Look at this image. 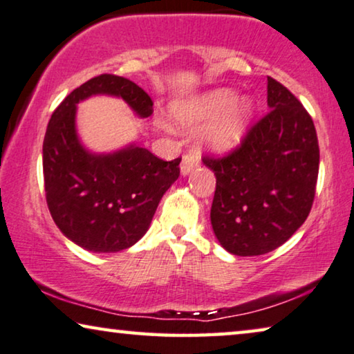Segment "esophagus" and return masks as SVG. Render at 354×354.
Segmentation results:
<instances>
[{
	"label": "esophagus",
	"mask_w": 354,
	"mask_h": 354,
	"mask_svg": "<svg viewBox=\"0 0 354 354\" xmlns=\"http://www.w3.org/2000/svg\"><path fill=\"white\" fill-rule=\"evenodd\" d=\"M196 166H198V155H194V153H187V155H183L182 165H180V171L183 176H187V174L192 172Z\"/></svg>",
	"instance_id": "34e87169"
}]
</instances>
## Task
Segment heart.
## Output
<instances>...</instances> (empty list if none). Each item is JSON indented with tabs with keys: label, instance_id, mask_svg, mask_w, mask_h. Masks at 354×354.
<instances>
[{
	"label": "heart",
	"instance_id": "1",
	"mask_svg": "<svg viewBox=\"0 0 354 354\" xmlns=\"http://www.w3.org/2000/svg\"><path fill=\"white\" fill-rule=\"evenodd\" d=\"M234 99L236 95L230 89H217L193 97L176 105L174 120L183 127H193L215 118L206 127L204 139L215 150H227L241 140L252 115V104L249 100L234 102Z\"/></svg>",
	"mask_w": 354,
	"mask_h": 354
}]
</instances>
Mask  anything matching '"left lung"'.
Segmentation results:
<instances>
[{"mask_svg": "<svg viewBox=\"0 0 354 354\" xmlns=\"http://www.w3.org/2000/svg\"><path fill=\"white\" fill-rule=\"evenodd\" d=\"M270 111L223 156L204 155L215 193L211 223L233 255L252 257L284 244L311 211L319 172L313 120L292 92L268 76Z\"/></svg>", "mask_w": 354, "mask_h": 354, "instance_id": "obj_1", "label": "left lung"}]
</instances>
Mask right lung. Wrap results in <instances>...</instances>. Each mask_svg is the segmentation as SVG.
I'll list each match as a JSON object with an SVG mask.
<instances>
[{"label": "right lung", "mask_w": 354, "mask_h": 354, "mask_svg": "<svg viewBox=\"0 0 354 354\" xmlns=\"http://www.w3.org/2000/svg\"><path fill=\"white\" fill-rule=\"evenodd\" d=\"M95 94L121 97L142 118L153 113L150 95L122 76L99 75L70 92L44 136L46 203L75 244L92 252H118L147 233L162 194L180 176L182 158L165 161L137 145L109 155L84 150L76 136V104Z\"/></svg>", "instance_id": "right-lung-1"}]
</instances>
